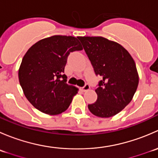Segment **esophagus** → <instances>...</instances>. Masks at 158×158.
<instances>
[{
	"mask_svg": "<svg viewBox=\"0 0 158 158\" xmlns=\"http://www.w3.org/2000/svg\"><path fill=\"white\" fill-rule=\"evenodd\" d=\"M89 89H90V85H89V84H85V85H84V86L82 88V91H84V92H85V91L89 90Z\"/></svg>",
	"mask_w": 158,
	"mask_h": 158,
	"instance_id": "obj_1",
	"label": "esophagus"
}]
</instances>
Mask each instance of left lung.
<instances>
[{
    "mask_svg": "<svg viewBox=\"0 0 158 158\" xmlns=\"http://www.w3.org/2000/svg\"><path fill=\"white\" fill-rule=\"evenodd\" d=\"M96 76L102 79L95 89L98 98L88 105L100 118L115 115L131 101L138 85L136 65L130 53L118 43L102 36H79Z\"/></svg>",
    "mask_w": 158,
    "mask_h": 158,
    "instance_id": "8db88e82",
    "label": "left lung"
}]
</instances>
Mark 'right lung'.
<instances>
[{
	"instance_id": "add662e5",
	"label": "right lung",
	"mask_w": 158,
	"mask_h": 158,
	"mask_svg": "<svg viewBox=\"0 0 158 158\" xmlns=\"http://www.w3.org/2000/svg\"><path fill=\"white\" fill-rule=\"evenodd\" d=\"M77 38L55 35L33 44L23 56L19 82L28 101L39 111L55 115L69 108L78 89L63 74L69 53L82 50Z\"/></svg>"
}]
</instances>
